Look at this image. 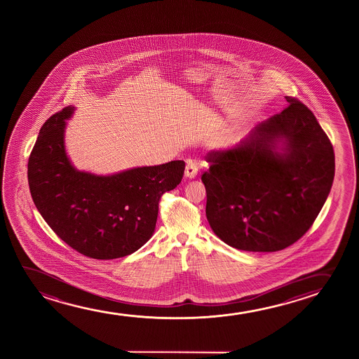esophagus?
<instances>
[{"instance_id": "esophagus-1", "label": "esophagus", "mask_w": 359, "mask_h": 359, "mask_svg": "<svg viewBox=\"0 0 359 359\" xmlns=\"http://www.w3.org/2000/svg\"><path fill=\"white\" fill-rule=\"evenodd\" d=\"M197 172H198V168H197L196 163L191 161V159H187V168H185V177L187 179H195L197 177Z\"/></svg>"}]
</instances>
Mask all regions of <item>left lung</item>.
<instances>
[{"label":"left lung","mask_w":359,"mask_h":359,"mask_svg":"<svg viewBox=\"0 0 359 359\" xmlns=\"http://www.w3.org/2000/svg\"><path fill=\"white\" fill-rule=\"evenodd\" d=\"M259 123L241 143L211 151L202 182L207 221L238 250L272 252L308 231L334 177L332 144L298 99Z\"/></svg>","instance_id":"obj_1"}]
</instances>
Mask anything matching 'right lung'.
Wrapping results in <instances>:
<instances>
[{
  "instance_id": "add662e5",
  "label": "right lung",
  "mask_w": 359,
  "mask_h": 359,
  "mask_svg": "<svg viewBox=\"0 0 359 359\" xmlns=\"http://www.w3.org/2000/svg\"><path fill=\"white\" fill-rule=\"evenodd\" d=\"M74 110L66 107L40 128L28 162L33 201L50 228L74 250L98 260L130 255L153 236L159 198L182 182L185 162L109 175L77 170L65 147L66 120Z\"/></svg>"
}]
</instances>
